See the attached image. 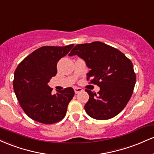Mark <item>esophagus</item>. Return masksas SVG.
I'll use <instances>...</instances> for the list:
<instances>
[{
	"label": "esophagus",
	"mask_w": 154,
	"mask_h": 154,
	"mask_svg": "<svg viewBox=\"0 0 154 154\" xmlns=\"http://www.w3.org/2000/svg\"><path fill=\"white\" fill-rule=\"evenodd\" d=\"M74 90H75V93L76 94H77V93H80V92H82L83 91L82 88H74Z\"/></svg>",
	"instance_id": "esophagus-1"
}]
</instances>
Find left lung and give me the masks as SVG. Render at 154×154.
Wrapping results in <instances>:
<instances>
[{
    "label": "left lung",
    "instance_id": "left-lung-1",
    "mask_svg": "<svg viewBox=\"0 0 154 154\" xmlns=\"http://www.w3.org/2000/svg\"><path fill=\"white\" fill-rule=\"evenodd\" d=\"M77 55L90 69L87 79L100 87L98 94L86 89L89 100L85 110L98 120L113 118L126 106L135 87L136 76L132 61L121 51L101 42L78 44L69 56Z\"/></svg>",
    "mask_w": 154,
    "mask_h": 154
}]
</instances>
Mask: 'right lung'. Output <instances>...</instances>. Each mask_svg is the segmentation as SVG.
I'll list each match as a JSON object with an SVG mask.
<instances>
[{
    "instance_id": "right-lung-1",
    "label": "right lung",
    "mask_w": 154,
    "mask_h": 154,
    "mask_svg": "<svg viewBox=\"0 0 154 154\" xmlns=\"http://www.w3.org/2000/svg\"><path fill=\"white\" fill-rule=\"evenodd\" d=\"M74 46H43L33 51L19 64L13 86L16 96L25 114L38 122L54 124L66 114L67 106L75 95L72 88L52 95L48 85L57 73V63Z\"/></svg>"
}]
</instances>
